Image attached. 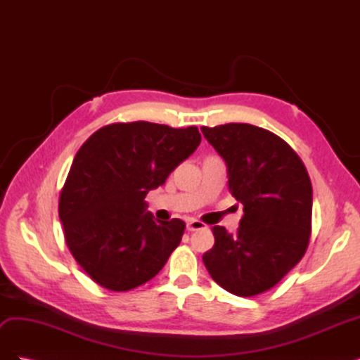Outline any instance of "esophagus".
<instances>
[{
  "label": "esophagus",
  "instance_id": "34e87169",
  "mask_svg": "<svg viewBox=\"0 0 360 360\" xmlns=\"http://www.w3.org/2000/svg\"><path fill=\"white\" fill-rule=\"evenodd\" d=\"M186 228H188V231H198V230H204L205 224L198 219H191V221H188Z\"/></svg>",
  "mask_w": 360,
  "mask_h": 360
}]
</instances>
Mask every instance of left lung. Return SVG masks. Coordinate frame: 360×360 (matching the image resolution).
Listing matches in <instances>:
<instances>
[{"label": "left lung", "mask_w": 360, "mask_h": 360, "mask_svg": "<svg viewBox=\"0 0 360 360\" xmlns=\"http://www.w3.org/2000/svg\"><path fill=\"white\" fill-rule=\"evenodd\" d=\"M226 163L228 189L243 204L234 234L212 228L202 261L216 284L240 297L275 287L307 252L312 186L302 159L284 139L248 123L201 127Z\"/></svg>", "instance_id": "1"}]
</instances>
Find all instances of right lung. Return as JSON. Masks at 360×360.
<instances>
[{"instance_id": "obj_1", "label": "right lung", "mask_w": 360, "mask_h": 360, "mask_svg": "<svg viewBox=\"0 0 360 360\" xmlns=\"http://www.w3.org/2000/svg\"><path fill=\"white\" fill-rule=\"evenodd\" d=\"M200 143L195 126L132 122L101 127L78 150L58 214L70 254L96 284L127 291L165 266L186 224L155 219L144 198Z\"/></svg>"}]
</instances>
